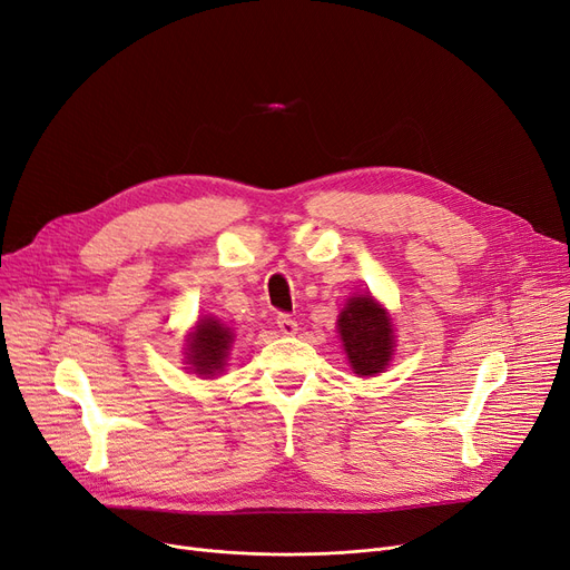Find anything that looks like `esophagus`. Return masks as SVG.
Listing matches in <instances>:
<instances>
[{"label": "esophagus", "mask_w": 570, "mask_h": 570, "mask_svg": "<svg viewBox=\"0 0 570 570\" xmlns=\"http://www.w3.org/2000/svg\"><path fill=\"white\" fill-rule=\"evenodd\" d=\"M277 326L284 335H295V331H298V321L291 314H277Z\"/></svg>", "instance_id": "1"}]
</instances>
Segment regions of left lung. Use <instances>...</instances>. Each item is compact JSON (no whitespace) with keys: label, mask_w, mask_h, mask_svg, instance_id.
<instances>
[{"label":"left lung","mask_w":570,"mask_h":570,"mask_svg":"<svg viewBox=\"0 0 570 570\" xmlns=\"http://www.w3.org/2000/svg\"><path fill=\"white\" fill-rule=\"evenodd\" d=\"M340 337L354 373L370 377L389 365L393 352V328L386 312L373 295H354L337 318Z\"/></svg>","instance_id":"1"}]
</instances>
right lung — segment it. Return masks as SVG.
I'll list each match as a JSON object with an SVG mask.
<instances>
[{
    "instance_id": "add662e5",
    "label": "right lung",
    "mask_w": 570,
    "mask_h": 570,
    "mask_svg": "<svg viewBox=\"0 0 570 570\" xmlns=\"http://www.w3.org/2000/svg\"><path fill=\"white\" fill-rule=\"evenodd\" d=\"M188 342L190 344L186 354L188 363L193 365L190 370L207 377L224 367L233 344V331L216 318H203Z\"/></svg>"
}]
</instances>
